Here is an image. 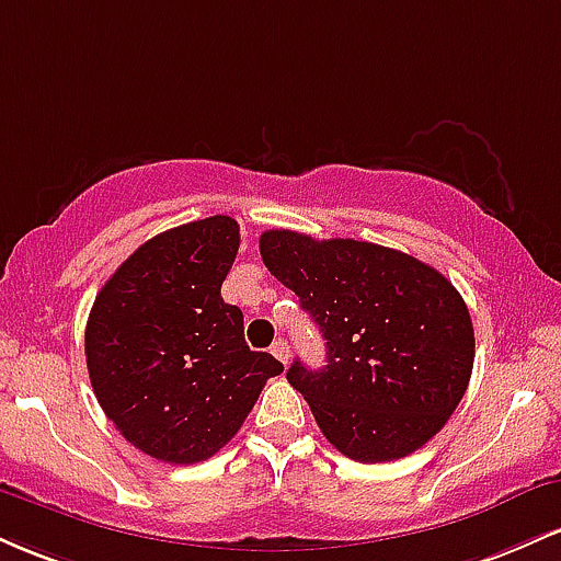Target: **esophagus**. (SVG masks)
Masks as SVG:
<instances>
[{
	"label": "esophagus",
	"mask_w": 561,
	"mask_h": 561,
	"mask_svg": "<svg viewBox=\"0 0 561 561\" xmlns=\"http://www.w3.org/2000/svg\"><path fill=\"white\" fill-rule=\"evenodd\" d=\"M272 353H274L276 358H279L282 364H287V362H289V345H287V340H285V337L276 340V343L272 345Z\"/></svg>",
	"instance_id": "esophagus-1"
}]
</instances>
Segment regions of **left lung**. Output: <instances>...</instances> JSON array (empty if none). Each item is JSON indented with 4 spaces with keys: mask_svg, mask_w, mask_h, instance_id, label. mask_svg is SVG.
Instances as JSON below:
<instances>
[{
    "mask_svg": "<svg viewBox=\"0 0 561 561\" xmlns=\"http://www.w3.org/2000/svg\"><path fill=\"white\" fill-rule=\"evenodd\" d=\"M261 259L327 340V366L295 362L319 430L347 459L377 465L414 454L465 398L474 362L469 308L437 268L358 240L261 234Z\"/></svg>",
    "mask_w": 561,
    "mask_h": 561,
    "instance_id": "left-lung-1",
    "label": "left lung"
}]
</instances>
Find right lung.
<instances>
[{
  "label": "right lung",
  "instance_id": "1",
  "mask_svg": "<svg viewBox=\"0 0 561 561\" xmlns=\"http://www.w3.org/2000/svg\"><path fill=\"white\" fill-rule=\"evenodd\" d=\"M240 224L210 216L147 240L115 268L87 321L96 401L134 448L169 465L221 450L285 371L244 343L242 311L221 298Z\"/></svg>",
  "mask_w": 561,
  "mask_h": 561
}]
</instances>
